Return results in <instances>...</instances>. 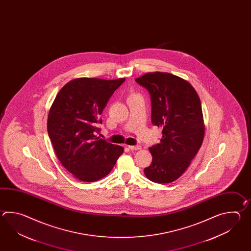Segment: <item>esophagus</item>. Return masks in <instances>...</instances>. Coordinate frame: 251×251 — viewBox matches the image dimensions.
<instances>
[{"instance_id": "esophagus-1", "label": "esophagus", "mask_w": 251, "mask_h": 251, "mask_svg": "<svg viewBox=\"0 0 251 251\" xmlns=\"http://www.w3.org/2000/svg\"><path fill=\"white\" fill-rule=\"evenodd\" d=\"M129 149L133 150V151H136V150H141V146L140 145H131V146H128Z\"/></svg>"}]
</instances>
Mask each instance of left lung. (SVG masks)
<instances>
[{
    "mask_svg": "<svg viewBox=\"0 0 251 251\" xmlns=\"http://www.w3.org/2000/svg\"><path fill=\"white\" fill-rule=\"evenodd\" d=\"M135 81L149 92L151 123L162 128L160 144L150 148L152 161L144 169V174L155 183L175 181L203 143L200 99L189 82L168 73H148Z\"/></svg>",
    "mask_w": 251,
    "mask_h": 251,
    "instance_id": "1",
    "label": "left lung"
}]
</instances>
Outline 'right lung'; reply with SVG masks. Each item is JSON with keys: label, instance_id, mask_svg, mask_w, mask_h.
Listing matches in <instances>:
<instances>
[{"label": "right lung", "instance_id": "obj_1", "mask_svg": "<svg viewBox=\"0 0 251 251\" xmlns=\"http://www.w3.org/2000/svg\"><path fill=\"white\" fill-rule=\"evenodd\" d=\"M126 80L79 78L61 89L48 118V132L59 160L81 181L107 176L123 153L122 146L100 138V115L114 91Z\"/></svg>", "mask_w": 251, "mask_h": 251}]
</instances>
